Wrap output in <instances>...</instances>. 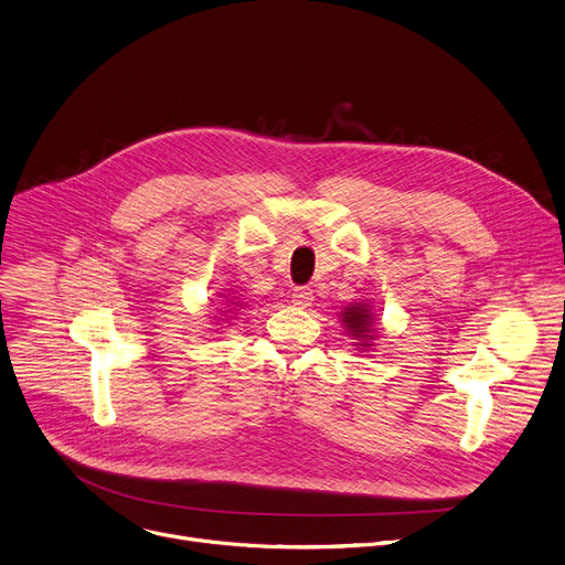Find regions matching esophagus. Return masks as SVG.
Instances as JSON below:
<instances>
[{
    "label": "esophagus",
    "mask_w": 565,
    "mask_h": 565,
    "mask_svg": "<svg viewBox=\"0 0 565 565\" xmlns=\"http://www.w3.org/2000/svg\"><path fill=\"white\" fill-rule=\"evenodd\" d=\"M291 301L298 308H308L315 301V294L310 287H296V289H291Z\"/></svg>",
    "instance_id": "1"
}]
</instances>
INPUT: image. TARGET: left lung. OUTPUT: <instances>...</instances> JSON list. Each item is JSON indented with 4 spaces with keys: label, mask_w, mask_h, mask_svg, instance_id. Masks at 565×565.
<instances>
[{
    "label": "left lung",
    "mask_w": 565,
    "mask_h": 565,
    "mask_svg": "<svg viewBox=\"0 0 565 565\" xmlns=\"http://www.w3.org/2000/svg\"><path fill=\"white\" fill-rule=\"evenodd\" d=\"M342 323L347 328V333L351 335L353 340V347L358 349H370L374 347V340H376V333L379 328L374 323V312H372V306L370 303H349L342 312Z\"/></svg>",
    "instance_id": "8db88e82"
}]
</instances>
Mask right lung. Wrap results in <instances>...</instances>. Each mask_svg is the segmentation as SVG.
<instances>
[{"instance_id": "right-lung-1", "label": "right lung", "mask_w": 565, "mask_h": 565, "mask_svg": "<svg viewBox=\"0 0 565 565\" xmlns=\"http://www.w3.org/2000/svg\"><path fill=\"white\" fill-rule=\"evenodd\" d=\"M221 298H225V306L221 303V306H223V308H221V312H223V315H227V317H232V310H235V308H242V306H239V301L237 305L234 303V301L237 300V296H232V298H230V296H225V294H223ZM223 321H225V319H223Z\"/></svg>"}]
</instances>
